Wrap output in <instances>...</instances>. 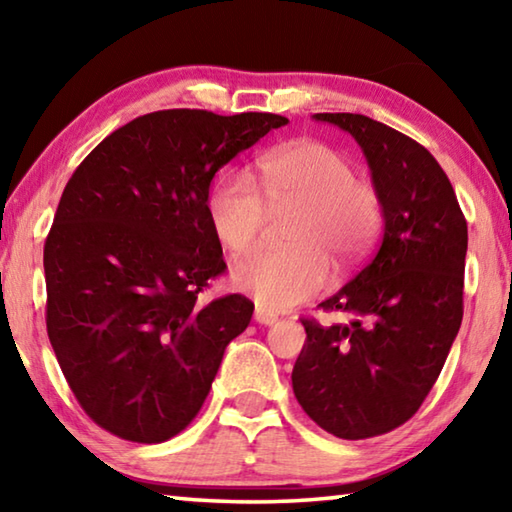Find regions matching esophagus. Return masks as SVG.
<instances>
[{
	"label": "esophagus",
	"mask_w": 512,
	"mask_h": 512,
	"mask_svg": "<svg viewBox=\"0 0 512 512\" xmlns=\"http://www.w3.org/2000/svg\"><path fill=\"white\" fill-rule=\"evenodd\" d=\"M255 320H257L259 325H275V323H277V316L271 314V311L257 307V309H255Z\"/></svg>",
	"instance_id": "1"
}]
</instances>
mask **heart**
Here are the masks:
<instances>
[{"instance_id": "heart-1", "label": "heart", "mask_w": 512, "mask_h": 512, "mask_svg": "<svg viewBox=\"0 0 512 512\" xmlns=\"http://www.w3.org/2000/svg\"><path fill=\"white\" fill-rule=\"evenodd\" d=\"M257 180L273 210L302 207L287 244L266 250L232 273L235 287L257 307L287 311L325 287L329 259L350 266L368 253L381 228L375 187L354 178L352 162L334 146L298 140L268 151L257 162ZM253 178L223 173L207 196V216L216 239L235 255L255 253L264 239L268 206Z\"/></svg>"}]
</instances>
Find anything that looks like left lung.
I'll use <instances>...</instances> for the list:
<instances>
[{
    "label": "left lung",
    "mask_w": 512,
    "mask_h": 512,
    "mask_svg": "<svg viewBox=\"0 0 512 512\" xmlns=\"http://www.w3.org/2000/svg\"><path fill=\"white\" fill-rule=\"evenodd\" d=\"M366 155L384 235L370 262L320 302L348 323L302 320L307 341L293 393L320 429L343 440L381 436L420 409L463 320L467 223L436 158L366 115L318 112Z\"/></svg>",
    "instance_id": "left-lung-1"
}]
</instances>
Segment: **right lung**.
<instances>
[{"mask_svg":"<svg viewBox=\"0 0 512 512\" xmlns=\"http://www.w3.org/2000/svg\"><path fill=\"white\" fill-rule=\"evenodd\" d=\"M289 119L160 110L108 135L69 178L45 241L47 334L83 411L115 436L164 443L201 411L255 305H203L225 271L207 196L237 153Z\"/></svg>","mask_w":512,"mask_h":512,"instance_id":"add662e5","label":"right lung"}]
</instances>
